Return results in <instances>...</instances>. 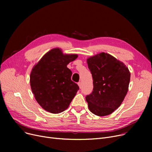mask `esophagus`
<instances>
[{
  "label": "esophagus",
  "mask_w": 152,
  "mask_h": 152,
  "mask_svg": "<svg viewBox=\"0 0 152 152\" xmlns=\"http://www.w3.org/2000/svg\"><path fill=\"white\" fill-rule=\"evenodd\" d=\"M77 84H78V86H79V88H81V86H82V84H81V82H79L78 83H77Z\"/></svg>",
  "instance_id": "esophagus-1"
}]
</instances>
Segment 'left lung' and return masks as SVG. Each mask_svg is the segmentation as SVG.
Instances as JSON below:
<instances>
[{
	"label": "left lung",
	"mask_w": 152,
	"mask_h": 152,
	"mask_svg": "<svg viewBox=\"0 0 152 152\" xmlns=\"http://www.w3.org/2000/svg\"><path fill=\"white\" fill-rule=\"evenodd\" d=\"M93 78L92 92L86 97L89 110L107 116L121 105L128 91L131 73L124 64L102 52L87 59Z\"/></svg>",
	"instance_id": "obj_1"
}]
</instances>
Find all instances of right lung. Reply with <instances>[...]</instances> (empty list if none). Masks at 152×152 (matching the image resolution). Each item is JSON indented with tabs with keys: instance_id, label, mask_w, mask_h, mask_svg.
<instances>
[{
	"instance_id": "add662e5",
	"label": "right lung",
	"mask_w": 152,
	"mask_h": 152,
	"mask_svg": "<svg viewBox=\"0 0 152 152\" xmlns=\"http://www.w3.org/2000/svg\"><path fill=\"white\" fill-rule=\"evenodd\" d=\"M76 54H63L59 48L46 53L32 69L30 85L41 107L52 113H60L69 107L79 86L71 81L67 65L77 58Z\"/></svg>"
}]
</instances>
